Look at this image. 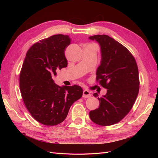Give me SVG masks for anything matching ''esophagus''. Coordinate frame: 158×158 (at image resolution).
<instances>
[{
    "label": "esophagus",
    "mask_w": 158,
    "mask_h": 158,
    "mask_svg": "<svg viewBox=\"0 0 158 158\" xmlns=\"http://www.w3.org/2000/svg\"><path fill=\"white\" fill-rule=\"evenodd\" d=\"M91 96V94L89 92L88 90L87 89H84V92H83V95H82V97L83 98H89Z\"/></svg>",
    "instance_id": "obj_1"
}]
</instances>
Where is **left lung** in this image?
<instances>
[{"label":"left lung","instance_id":"8db88e82","mask_svg":"<svg viewBox=\"0 0 158 158\" xmlns=\"http://www.w3.org/2000/svg\"><path fill=\"white\" fill-rule=\"evenodd\" d=\"M101 46L102 61L96 72V81L107 94L98 98L99 106L91 111L89 117L100 126L121 121L132 108L139 92L138 69L135 57L126 47L107 35L90 36Z\"/></svg>","mask_w":158,"mask_h":158}]
</instances>
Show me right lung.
I'll use <instances>...</instances> for the list:
<instances>
[{"label": "right lung", "mask_w": 158, "mask_h": 158, "mask_svg": "<svg viewBox=\"0 0 158 158\" xmlns=\"http://www.w3.org/2000/svg\"><path fill=\"white\" fill-rule=\"evenodd\" d=\"M69 35L57 34L41 40L27 51L20 74V89L26 109L39 123L55 126L64 121L70 106L83 94L79 85L60 87L52 78L67 66L64 50Z\"/></svg>", "instance_id": "add662e5"}]
</instances>
